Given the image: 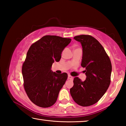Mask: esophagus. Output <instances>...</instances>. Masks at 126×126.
<instances>
[{
	"label": "esophagus",
	"instance_id": "34e87169",
	"mask_svg": "<svg viewBox=\"0 0 126 126\" xmlns=\"http://www.w3.org/2000/svg\"><path fill=\"white\" fill-rule=\"evenodd\" d=\"M68 79H70V80H73V77H72L71 76L68 75Z\"/></svg>",
	"mask_w": 126,
	"mask_h": 126
}]
</instances>
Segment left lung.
Returning a JSON list of instances; mask_svg holds the SVG:
<instances>
[{
    "label": "left lung",
    "mask_w": 126,
    "mask_h": 126,
    "mask_svg": "<svg viewBox=\"0 0 126 126\" xmlns=\"http://www.w3.org/2000/svg\"><path fill=\"white\" fill-rule=\"evenodd\" d=\"M83 48L81 66L86 68V79L82 81L74 77L70 93L78 105L87 107L99 101L110 86L112 64L104 48L98 40L89 35L74 37Z\"/></svg>",
    "instance_id": "left-lung-1"
}]
</instances>
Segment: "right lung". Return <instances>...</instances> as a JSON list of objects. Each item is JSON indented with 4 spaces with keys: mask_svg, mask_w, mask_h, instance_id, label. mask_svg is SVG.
Listing matches in <instances>:
<instances>
[{
    "mask_svg": "<svg viewBox=\"0 0 126 126\" xmlns=\"http://www.w3.org/2000/svg\"><path fill=\"white\" fill-rule=\"evenodd\" d=\"M71 42L70 38L45 35L30 47L22 74L25 92L35 105L47 108L56 102L68 74L53 72L51 67L60 61L62 52Z\"/></svg>",
    "mask_w": 126,
    "mask_h": 126,
    "instance_id": "add662e5",
    "label": "right lung"
}]
</instances>
